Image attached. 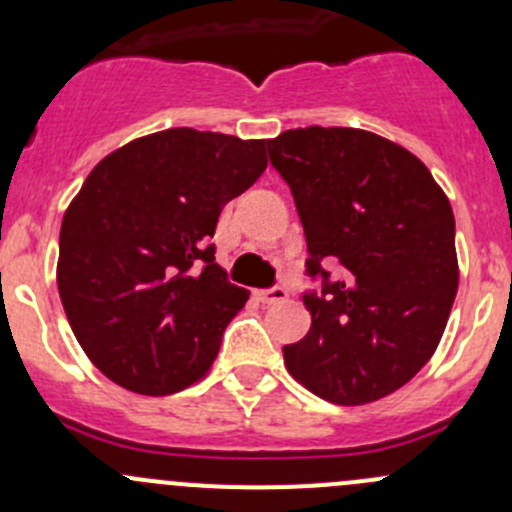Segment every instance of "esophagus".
I'll return each instance as SVG.
<instances>
[{
	"instance_id": "esophagus-1",
	"label": "esophagus",
	"mask_w": 512,
	"mask_h": 512,
	"mask_svg": "<svg viewBox=\"0 0 512 512\" xmlns=\"http://www.w3.org/2000/svg\"><path fill=\"white\" fill-rule=\"evenodd\" d=\"M257 299H260L262 304H280L287 299V289L280 285H275L270 289H260V292H257Z\"/></svg>"
}]
</instances>
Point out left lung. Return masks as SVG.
Masks as SVG:
<instances>
[{
    "instance_id": "1",
    "label": "left lung",
    "mask_w": 512,
    "mask_h": 512,
    "mask_svg": "<svg viewBox=\"0 0 512 512\" xmlns=\"http://www.w3.org/2000/svg\"><path fill=\"white\" fill-rule=\"evenodd\" d=\"M307 237V337L289 374L339 406L394 394L436 352L458 292L456 220L414 153L361 128H292L267 141ZM343 265L332 283L323 270Z\"/></svg>"
}]
</instances>
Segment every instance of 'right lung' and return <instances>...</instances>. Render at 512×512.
<instances>
[{"mask_svg":"<svg viewBox=\"0 0 512 512\" xmlns=\"http://www.w3.org/2000/svg\"><path fill=\"white\" fill-rule=\"evenodd\" d=\"M267 168L265 141L168 128L113 151L59 235L66 319L98 371L133 394L203 379L250 292L215 262L220 210Z\"/></svg>","mask_w":512,"mask_h":512,"instance_id":"add662e5","label":"right lung"}]
</instances>
